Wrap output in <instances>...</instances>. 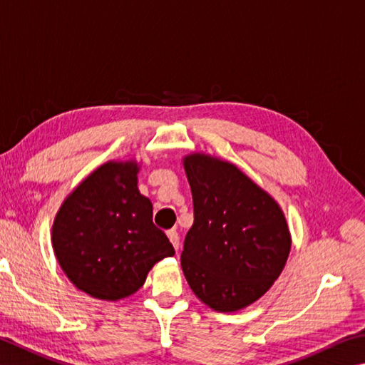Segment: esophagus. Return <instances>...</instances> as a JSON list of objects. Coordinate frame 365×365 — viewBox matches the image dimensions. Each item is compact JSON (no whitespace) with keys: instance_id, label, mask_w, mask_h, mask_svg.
I'll return each mask as SVG.
<instances>
[{"instance_id":"1","label":"esophagus","mask_w":365,"mask_h":365,"mask_svg":"<svg viewBox=\"0 0 365 365\" xmlns=\"http://www.w3.org/2000/svg\"><path fill=\"white\" fill-rule=\"evenodd\" d=\"M168 237H169V241L172 242V246H174V249L178 250V246H180V237H178L177 231L175 230L168 231Z\"/></svg>"}]
</instances>
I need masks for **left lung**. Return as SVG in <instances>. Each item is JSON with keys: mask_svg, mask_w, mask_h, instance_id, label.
<instances>
[{"mask_svg": "<svg viewBox=\"0 0 365 365\" xmlns=\"http://www.w3.org/2000/svg\"><path fill=\"white\" fill-rule=\"evenodd\" d=\"M195 222L183 242V274L207 307L231 313L258 300L290 252L282 210L235 164L207 155L183 161Z\"/></svg>", "mask_w": 365, "mask_h": 365, "instance_id": "left-lung-1", "label": "left lung"}]
</instances>
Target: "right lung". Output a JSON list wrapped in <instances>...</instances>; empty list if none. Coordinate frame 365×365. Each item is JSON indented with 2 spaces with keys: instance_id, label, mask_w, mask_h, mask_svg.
<instances>
[{
  "instance_id": "1",
  "label": "right lung",
  "mask_w": 365,
  "mask_h": 365,
  "mask_svg": "<svg viewBox=\"0 0 365 365\" xmlns=\"http://www.w3.org/2000/svg\"><path fill=\"white\" fill-rule=\"evenodd\" d=\"M135 161L107 163L78 185L52 225V247L75 286L116 302L143 286L156 262L175 254L137 188Z\"/></svg>"
}]
</instances>
